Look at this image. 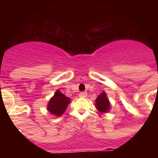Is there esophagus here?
<instances>
[{
    "instance_id": "34e87169",
    "label": "esophagus",
    "mask_w": 158,
    "mask_h": 158,
    "mask_svg": "<svg viewBox=\"0 0 158 158\" xmlns=\"http://www.w3.org/2000/svg\"><path fill=\"white\" fill-rule=\"evenodd\" d=\"M79 96H81V97H86L87 96V93H85V92H81V93H79Z\"/></svg>"
}]
</instances>
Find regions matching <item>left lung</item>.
<instances>
[{
    "label": "left lung",
    "instance_id": "left-lung-1",
    "mask_svg": "<svg viewBox=\"0 0 158 158\" xmlns=\"http://www.w3.org/2000/svg\"><path fill=\"white\" fill-rule=\"evenodd\" d=\"M96 107L101 113H106L109 111L111 104L107 97L105 92H103L96 100Z\"/></svg>",
    "mask_w": 158,
    "mask_h": 158
}]
</instances>
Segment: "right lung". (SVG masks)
<instances>
[{"label": "right lung", "instance_id": "add662e5", "mask_svg": "<svg viewBox=\"0 0 158 158\" xmlns=\"http://www.w3.org/2000/svg\"><path fill=\"white\" fill-rule=\"evenodd\" d=\"M70 103V99L57 90L54 96L50 100L47 105V110L52 115L61 116L66 110L67 106Z\"/></svg>", "mask_w": 158, "mask_h": 158}]
</instances>
